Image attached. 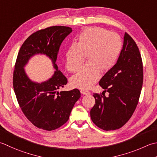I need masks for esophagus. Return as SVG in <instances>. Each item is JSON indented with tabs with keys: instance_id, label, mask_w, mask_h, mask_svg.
I'll return each instance as SVG.
<instances>
[{
	"instance_id": "esophagus-1",
	"label": "esophagus",
	"mask_w": 157,
	"mask_h": 157,
	"mask_svg": "<svg viewBox=\"0 0 157 157\" xmlns=\"http://www.w3.org/2000/svg\"><path fill=\"white\" fill-rule=\"evenodd\" d=\"M80 92H81V93L83 94H90V93L89 91L84 90H81Z\"/></svg>"
}]
</instances>
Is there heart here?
Segmentation results:
<instances>
[{
	"mask_svg": "<svg viewBox=\"0 0 157 157\" xmlns=\"http://www.w3.org/2000/svg\"><path fill=\"white\" fill-rule=\"evenodd\" d=\"M122 49V41L118 34L109 33L101 27L85 29L66 53V67L71 72H76L87 56L88 64L71 79L76 88L88 89L97 82L101 71L111 70L118 59Z\"/></svg>",
	"mask_w": 157,
	"mask_h": 157,
	"instance_id": "b5f03b06",
	"label": "heart"
}]
</instances>
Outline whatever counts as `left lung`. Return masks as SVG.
Here are the masks:
<instances>
[{"mask_svg":"<svg viewBox=\"0 0 157 157\" xmlns=\"http://www.w3.org/2000/svg\"><path fill=\"white\" fill-rule=\"evenodd\" d=\"M143 63L136 43L125 33L123 47L113 68L99 81L105 94L94 93L91 120L98 127L113 131L124 126L137 105L143 84Z\"/></svg>","mask_w":157,"mask_h":157,"instance_id":"obj_1","label":"left lung"}]
</instances>
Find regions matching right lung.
<instances>
[{"instance_id":"1","label":"right lung","mask_w":157,"mask_h":157,"mask_svg":"<svg viewBox=\"0 0 157 157\" xmlns=\"http://www.w3.org/2000/svg\"><path fill=\"white\" fill-rule=\"evenodd\" d=\"M72 29L54 26L39 30L28 37L18 52L13 71V85L18 104L27 119L39 128L52 131L69 120L75 103L81 97L78 89L58 90L67 84V79L56 64L60 46ZM45 54L56 69L48 81L36 83L27 78L23 67L33 56Z\"/></svg>"}]
</instances>
